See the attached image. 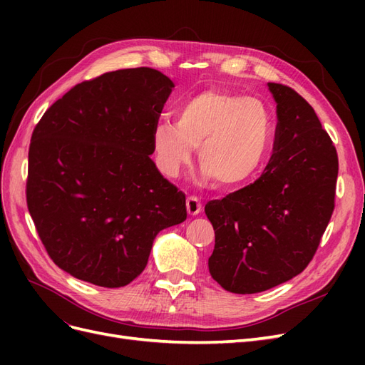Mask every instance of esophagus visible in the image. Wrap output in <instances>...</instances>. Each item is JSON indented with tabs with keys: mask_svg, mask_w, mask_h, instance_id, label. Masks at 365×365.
I'll list each match as a JSON object with an SVG mask.
<instances>
[{
	"mask_svg": "<svg viewBox=\"0 0 365 365\" xmlns=\"http://www.w3.org/2000/svg\"><path fill=\"white\" fill-rule=\"evenodd\" d=\"M185 205H187V212H189L190 216H196V215H200L202 212V204L196 196L187 197Z\"/></svg>",
	"mask_w": 365,
	"mask_h": 365,
	"instance_id": "obj_1",
	"label": "esophagus"
}]
</instances>
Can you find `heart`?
Masks as SVG:
<instances>
[{
  "mask_svg": "<svg viewBox=\"0 0 365 365\" xmlns=\"http://www.w3.org/2000/svg\"><path fill=\"white\" fill-rule=\"evenodd\" d=\"M274 140V117L260 98L210 88L175 109V123L152 129V149L160 170L180 176L197 148L201 180L235 189L264 165Z\"/></svg>",
  "mask_w": 365,
  "mask_h": 365,
  "instance_id": "b5f03b06",
  "label": "heart"
}]
</instances>
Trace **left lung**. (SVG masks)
I'll return each mask as SVG.
<instances>
[{
    "mask_svg": "<svg viewBox=\"0 0 365 365\" xmlns=\"http://www.w3.org/2000/svg\"><path fill=\"white\" fill-rule=\"evenodd\" d=\"M277 103L274 153L257 181L210 201L215 228L208 271L224 289L256 294L300 274L334 213L338 155L304 98L267 83Z\"/></svg>",
    "mask_w": 365,
    "mask_h": 365,
    "instance_id": "8db88e82",
    "label": "left lung"
}]
</instances>
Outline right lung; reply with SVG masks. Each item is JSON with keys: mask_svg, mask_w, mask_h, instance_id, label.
<instances>
[{"mask_svg": "<svg viewBox=\"0 0 365 365\" xmlns=\"http://www.w3.org/2000/svg\"><path fill=\"white\" fill-rule=\"evenodd\" d=\"M173 88L148 67L106 73L71 88L33 130L29 212L51 260L73 277L126 286L160 231L185 220V195L150 160Z\"/></svg>", "mask_w": 365, "mask_h": 365, "instance_id": "add662e5", "label": "right lung"}]
</instances>
